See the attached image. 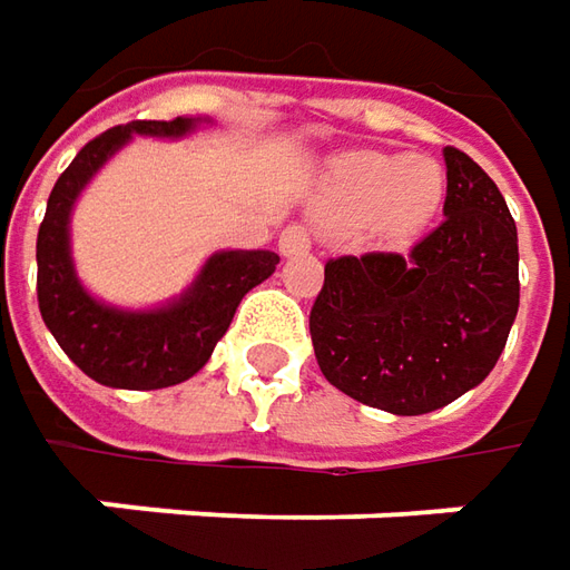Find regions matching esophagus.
I'll return each mask as SVG.
<instances>
[{
  "label": "esophagus",
  "instance_id": "esophagus-1",
  "mask_svg": "<svg viewBox=\"0 0 570 570\" xmlns=\"http://www.w3.org/2000/svg\"><path fill=\"white\" fill-rule=\"evenodd\" d=\"M278 250L282 256H297V253L311 250V230L304 225H288L278 234Z\"/></svg>",
  "mask_w": 570,
  "mask_h": 570
}]
</instances>
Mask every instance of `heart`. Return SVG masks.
Returning a JSON list of instances; mask_svg holds the SVG:
<instances>
[{"label":"heart","instance_id":"obj_1","mask_svg":"<svg viewBox=\"0 0 570 570\" xmlns=\"http://www.w3.org/2000/svg\"><path fill=\"white\" fill-rule=\"evenodd\" d=\"M441 199L444 174L434 161L362 151L336 165L323 193V215L336 225L374 218L386 237H409L438 212Z\"/></svg>","mask_w":570,"mask_h":570}]
</instances>
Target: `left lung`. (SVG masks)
Wrapping results in <instances>:
<instances>
[{
  "instance_id": "1",
  "label": "left lung",
  "mask_w": 570,
  "mask_h": 570,
  "mask_svg": "<svg viewBox=\"0 0 570 570\" xmlns=\"http://www.w3.org/2000/svg\"><path fill=\"white\" fill-rule=\"evenodd\" d=\"M444 161V222L409 253L330 259L311 307L323 377L393 415H425L485 381L520 304L517 225L501 189L453 145Z\"/></svg>"
}]
</instances>
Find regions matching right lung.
Wrapping results in <instances>:
<instances>
[{"label": "right lung", "mask_w": 570, "mask_h": 570, "mask_svg": "<svg viewBox=\"0 0 570 570\" xmlns=\"http://www.w3.org/2000/svg\"><path fill=\"white\" fill-rule=\"evenodd\" d=\"M196 120H132L95 136L62 170L37 230V304L62 352L104 386L161 390L189 381L228 333L240 297L275 273L269 250L215 253L187 295L161 311L129 314L107 307L78 285L69 256V212L98 167L132 132L184 136Z\"/></svg>", "instance_id": "right-lung-1"}]
</instances>
